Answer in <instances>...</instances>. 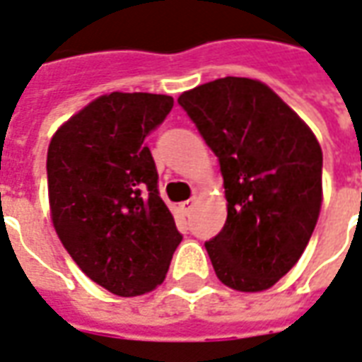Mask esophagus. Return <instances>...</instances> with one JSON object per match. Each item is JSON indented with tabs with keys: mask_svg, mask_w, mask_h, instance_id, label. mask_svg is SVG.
<instances>
[{
	"mask_svg": "<svg viewBox=\"0 0 362 362\" xmlns=\"http://www.w3.org/2000/svg\"><path fill=\"white\" fill-rule=\"evenodd\" d=\"M193 206H194V197L193 199H189V201L181 202V209H183V212H185V214H191Z\"/></svg>",
	"mask_w": 362,
	"mask_h": 362,
	"instance_id": "1",
	"label": "esophagus"
}]
</instances>
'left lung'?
Returning <instances> with one entry per match:
<instances>
[{
    "label": "left lung",
    "instance_id": "1",
    "mask_svg": "<svg viewBox=\"0 0 362 362\" xmlns=\"http://www.w3.org/2000/svg\"><path fill=\"white\" fill-rule=\"evenodd\" d=\"M214 152L228 216L204 243L222 283L267 291L308 245L322 209V148L279 95L250 78H222L177 99Z\"/></svg>",
    "mask_w": 362,
    "mask_h": 362
}]
</instances>
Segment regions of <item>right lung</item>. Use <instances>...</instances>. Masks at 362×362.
<instances>
[{
	"label": "right lung",
	"instance_id": "obj_1",
	"mask_svg": "<svg viewBox=\"0 0 362 362\" xmlns=\"http://www.w3.org/2000/svg\"><path fill=\"white\" fill-rule=\"evenodd\" d=\"M171 109L169 95L115 91L64 122L48 146L56 234L78 267L117 296L163 283L183 240L146 144Z\"/></svg>",
	"mask_w": 362,
	"mask_h": 362
}]
</instances>
